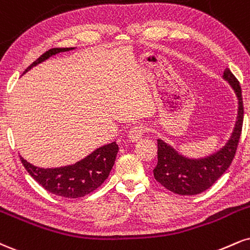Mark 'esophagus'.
Instances as JSON below:
<instances>
[{"mask_svg":"<svg viewBox=\"0 0 250 250\" xmlns=\"http://www.w3.org/2000/svg\"><path fill=\"white\" fill-rule=\"evenodd\" d=\"M144 131H146V128L142 127V125H135V127H133L130 130H129L128 133L129 140L133 141V142H136V141L142 138Z\"/></svg>","mask_w":250,"mask_h":250,"instance_id":"1","label":"esophagus"}]
</instances>
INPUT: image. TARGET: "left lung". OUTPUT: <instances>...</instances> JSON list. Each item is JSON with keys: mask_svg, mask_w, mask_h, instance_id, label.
Returning a JSON list of instances; mask_svg holds the SVG:
<instances>
[{"mask_svg": "<svg viewBox=\"0 0 250 250\" xmlns=\"http://www.w3.org/2000/svg\"><path fill=\"white\" fill-rule=\"evenodd\" d=\"M222 79L235 93L237 114L233 131L220 149L204 157L192 158L180 154L165 141L157 140L158 162L154 169L155 179L173 193L194 195L206 191L226 172L235 156L243 122L241 87L229 68L225 70Z\"/></svg>", "mask_w": 250, "mask_h": 250, "instance_id": "8db88e82", "label": "left lung"}]
</instances>
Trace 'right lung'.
I'll return each mask as SVG.
<instances>
[{"label":"right lung","instance_id":"obj_1","mask_svg":"<svg viewBox=\"0 0 250 250\" xmlns=\"http://www.w3.org/2000/svg\"><path fill=\"white\" fill-rule=\"evenodd\" d=\"M71 50H74V47L51 49L46 51L37 60H35L24 71V73L47 60L50 57ZM117 151H119V146L116 142H112L95 149L94 151L74 164L59 167H47V169L36 167L25 161L22 156L20 157L30 176L39 185L43 186L45 190L59 197L76 199V198L85 197L86 194L96 190L107 179L115 163Z\"/></svg>","mask_w":250,"mask_h":250}]
</instances>
